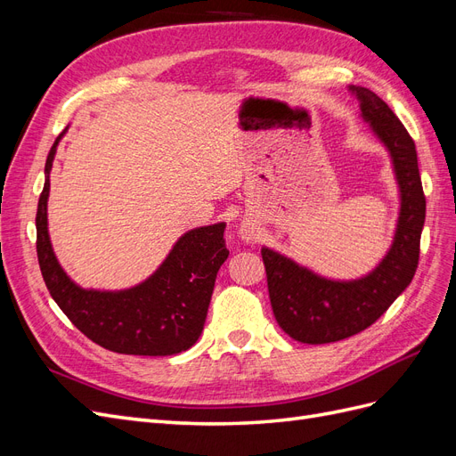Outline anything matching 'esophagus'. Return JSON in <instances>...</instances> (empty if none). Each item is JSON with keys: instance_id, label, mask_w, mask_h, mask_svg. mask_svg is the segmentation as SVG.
<instances>
[{"instance_id": "esophagus-1", "label": "esophagus", "mask_w": 456, "mask_h": 456, "mask_svg": "<svg viewBox=\"0 0 456 456\" xmlns=\"http://www.w3.org/2000/svg\"><path fill=\"white\" fill-rule=\"evenodd\" d=\"M241 238L247 241H253L255 240V230L251 226H243L241 228Z\"/></svg>"}]
</instances>
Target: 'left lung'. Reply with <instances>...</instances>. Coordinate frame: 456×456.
Masks as SVG:
<instances>
[{"instance_id": "obj_1", "label": "left lung", "mask_w": 456, "mask_h": 456, "mask_svg": "<svg viewBox=\"0 0 456 456\" xmlns=\"http://www.w3.org/2000/svg\"><path fill=\"white\" fill-rule=\"evenodd\" d=\"M350 91L360 101L362 118L388 150L402 205L392 247L379 266L360 280H327L262 247L275 322L305 344L337 342L362 333L405 291L419 266L426 198L415 141L380 96L357 86Z\"/></svg>"}]
</instances>
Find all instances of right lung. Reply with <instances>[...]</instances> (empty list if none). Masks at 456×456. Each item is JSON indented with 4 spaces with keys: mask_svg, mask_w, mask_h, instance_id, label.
I'll return each instance as SVG.
<instances>
[{
    "mask_svg": "<svg viewBox=\"0 0 456 456\" xmlns=\"http://www.w3.org/2000/svg\"><path fill=\"white\" fill-rule=\"evenodd\" d=\"M64 133L66 129L47 156L45 186L36 215L37 260L53 300L81 333L110 352L173 355L191 348L203 330L218 268L230 255L224 241L226 224L186 232L163 265L131 289H81L61 268L47 230L49 173Z\"/></svg>",
    "mask_w": 456,
    "mask_h": 456,
    "instance_id": "add662e5",
    "label": "right lung"
}]
</instances>
